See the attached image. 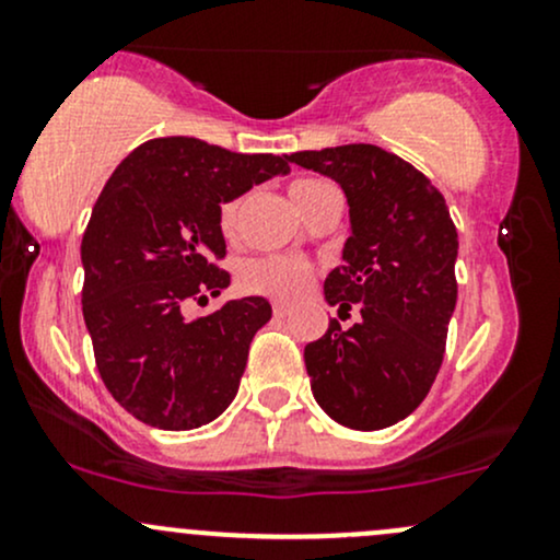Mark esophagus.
I'll return each instance as SVG.
<instances>
[{"label":"esophagus","mask_w":560,"mask_h":560,"mask_svg":"<svg viewBox=\"0 0 560 560\" xmlns=\"http://www.w3.org/2000/svg\"><path fill=\"white\" fill-rule=\"evenodd\" d=\"M287 313H289V302L276 300V302H273V316H276V318H284Z\"/></svg>","instance_id":"esophagus-1"}]
</instances>
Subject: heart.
Listing matches in <instances>:
<instances>
[{
    "label": "heart",
    "instance_id": "obj_1",
    "mask_svg": "<svg viewBox=\"0 0 560 560\" xmlns=\"http://www.w3.org/2000/svg\"><path fill=\"white\" fill-rule=\"evenodd\" d=\"M329 184L318 182V178H298L289 186V195L298 202L300 210L307 208L313 197ZM244 210V197H231L218 210V226L226 236H234L240 229V218ZM313 279V266L305 260L284 258V255H260V258L247 260L240 271V284L247 292L271 294V298L292 300L307 289Z\"/></svg>",
    "mask_w": 560,
    "mask_h": 560
}]
</instances>
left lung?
Here are the masks:
<instances>
[{
    "mask_svg": "<svg viewBox=\"0 0 560 560\" xmlns=\"http://www.w3.org/2000/svg\"><path fill=\"white\" fill-rule=\"evenodd\" d=\"M345 189L350 229L342 266L324 281L339 313L358 305L350 329L305 347L313 397L334 421L358 432L392 427L432 389L458 300V231L445 197L421 171L374 144L287 155Z\"/></svg>",
    "mask_w": 560,
    "mask_h": 560,
    "instance_id": "obj_1",
    "label": "left lung"
}]
</instances>
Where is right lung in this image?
<instances>
[{
	"instance_id": "add662e5",
	"label": "right lung",
	"mask_w": 560,
	"mask_h": 560,
	"mask_svg": "<svg viewBox=\"0 0 560 560\" xmlns=\"http://www.w3.org/2000/svg\"><path fill=\"white\" fill-rule=\"evenodd\" d=\"M289 171L279 155H242L195 137L150 139L115 168L83 231V320L102 382L133 419L186 432L234 400L262 298L186 320V302L229 287L218 210Z\"/></svg>"
}]
</instances>
